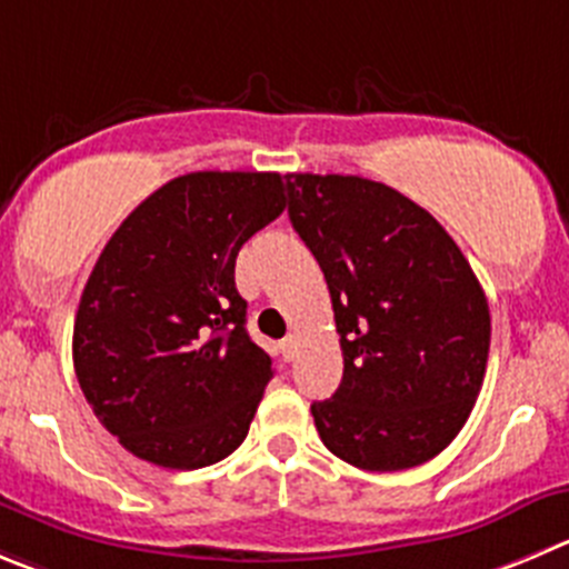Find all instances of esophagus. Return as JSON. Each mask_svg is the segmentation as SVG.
Listing matches in <instances>:
<instances>
[{"label":"esophagus","instance_id":"esophagus-1","mask_svg":"<svg viewBox=\"0 0 569 569\" xmlns=\"http://www.w3.org/2000/svg\"><path fill=\"white\" fill-rule=\"evenodd\" d=\"M279 351H281V357H284V360H288V362L293 360L296 351H299V340H296V335H288V338L281 340Z\"/></svg>","mask_w":569,"mask_h":569}]
</instances>
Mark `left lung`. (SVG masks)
Wrapping results in <instances>:
<instances>
[{"mask_svg": "<svg viewBox=\"0 0 569 569\" xmlns=\"http://www.w3.org/2000/svg\"><path fill=\"white\" fill-rule=\"evenodd\" d=\"M288 214L332 296L343 380L312 402L340 461L399 472L461 432L483 386L491 318L467 257L436 218L360 176H288Z\"/></svg>", "mask_w": 569, "mask_h": 569, "instance_id": "1", "label": "left lung"}]
</instances>
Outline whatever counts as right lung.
Listing matches in <instances>:
<instances>
[{
  "label": "right lung",
  "mask_w": 569,
  "mask_h": 569,
  "mask_svg": "<svg viewBox=\"0 0 569 569\" xmlns=\"http://www.w3.org/2000/svg\"><path fill=\"white\" fill-rule=\"evenodd\" d=\"M281 212L279 172H187L102 248L74 316V375L142 461L200 469L246 441L273 362L246 332L234 262Z\"/></svg>",
  "instance_id": "right-lung-1"
}]
</instances>
